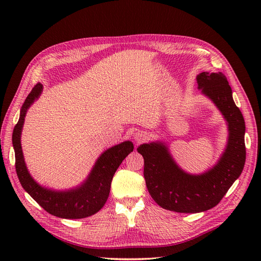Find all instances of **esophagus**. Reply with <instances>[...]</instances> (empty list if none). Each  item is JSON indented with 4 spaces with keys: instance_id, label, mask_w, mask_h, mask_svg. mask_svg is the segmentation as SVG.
<instances>
[{
    "instance_id": "34e87169",
    "label": "esophagus",
    "mask_w": 261,
    "mask_h": 261,
    "mask_svg": "<svg viewBox=\"0 0 261 261\" xmlns=\"http://www.w3.org/2000/svg\"><path fill=\"white\" fill-rule=\"evenodd\" d=\"M148 139V134L144 130H137L135 134H134V140L136 141L137 144L139 143H144Z\"/></svg>"
}]
</instances>
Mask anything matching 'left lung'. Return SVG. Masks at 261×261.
Wrapping results in <instances>:
<instances>
[{
	"instance_id": "left-lung-1",
	"label": "left lung",
	"mask_w": 261,
	"mask_h": 261,
	"mask_svg": "<svg viewBox=\"0 0 261 261\" xmlns=\"http://www.w3.org/2000/svg\"><path fill=\"white\" fill-rule=\"evenodd\" d=\"M197 83L200 92L215 103L226 121L227 143L218 162L200 174H191L175 162L163 141L137 148L144 156V176L152 199L163 209L180 213L216 207L240 177L246 159L245 121L226 77L221 72H202L197 76Z\"/></svg>"
}]
</instances>
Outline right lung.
<instances>
[{"label": "right lung", "instance_id": "obj_1", "mask_svg": "<svg viewBox=\"0 0 261 261\" xmlns=\"http://www.w3.org/2000/svg\"><path fill=\"white\" fill-rule=\"evenodd\" d=\"M43 86L38 83L20 109L19 120L13 130L15 167L22 188L50 215L63 219H83L97 213L105 206L112 178L122 161L133 150L132 141L126 140L102 152L87 178L81 185L65 191H57L40 185L30 175L21 149V130L28 109L40 97Z\"/></svg>", "mask_w": 261, "mask_h": 261}]
</instances>
